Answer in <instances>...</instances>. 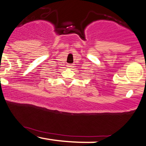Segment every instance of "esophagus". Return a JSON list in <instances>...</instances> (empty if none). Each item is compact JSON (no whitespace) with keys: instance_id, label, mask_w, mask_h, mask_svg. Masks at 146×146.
<instances>
[{"instance_id":"34e87169","label":"esophagus","mask_w":146,"mask_h":146,"mask_svg":"<svg viewBox=\"0 0 146 146\" xmlns=\"http://www.w3.org/2000/svg\"><path fill=\"white\" fill-rule=\"evenodd\" d=\"M73 66H74V65H73V64H68V68H73Z\"/></svg>"}]
</instances>
